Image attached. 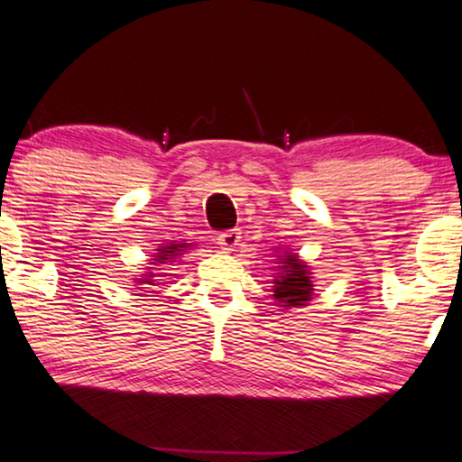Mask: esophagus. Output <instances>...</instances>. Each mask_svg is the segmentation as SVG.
<instances>
[{
  "label": "esophagus",
  "instance_id": "1",
  "mask_svg": "<svg viewBox=\"0 0 462 462\" xmlns=\"http://www.w3.org/2000/svg\"><path fill=\"white\" fill-rule=\"evenodd\" d=\"M240 243V230H226L217 236V245L222 246L224 253H232Z\"/></svg>",
  "mask_w": 462,
  "mask_h": 462
}]
</instances>
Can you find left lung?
Listing matches in <instances>:
<instances>
[{
	"label": "left lung",
	"mask_w": 462,
	"mask_h": 462,
	"mask_svg": "<svg viewBox=\"0 0 462 462\" xmlns=\"http://www.w3.org/2000/svg\"><path fill=\"white\" fill-rule=\"evenodd\" d=\"M274 268L278 272L274 276V287H272V299H276L278 308H305L314 299L311 297L314 295V281H311L310 265L297 253L282 251L276 255Z\"/></svg>",
	"instance_id": "8db88e82"
}]
</instances>
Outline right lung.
Masks as SVG:
<instances>
[{
    "mask_svg": "<svg viewBox=\"0 0 462 462\" xmlns=\"http://www.w3.org/2000/svg\"><path fill=\"white\" fill-rule=\"evenodd\" d=\"M190 243H169V245H163V246H159L157 249V253H154L152 255V259L148 263L151 265H157V263H167V265H171L169 262H175V259H178L181 253H184L186 249H190ZM148 272L146 274H142L140 278H135V282H138V289H144V284H152L154 281H152V268H146Z\"/></svg>",
    "mask_w": 462,
    "mask_h": 462,
    "instance_id": "1",
    "label": "right lung"
}]
</instances>
